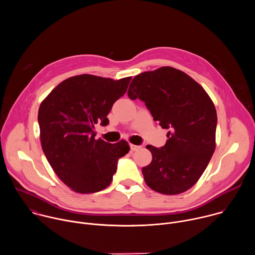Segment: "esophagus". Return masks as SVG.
I'll return each mask as SVG.
<instances>
[{"label": "esophagus", "instance_id": "obj_1", "mask_svg": "<svg viewBox=\"0 0 255 255\" xmlns=\"http://www.w3.org/2000/svg\"><path fill=\"white\" fill-rule=\"evenodd\" d=\"M130 148L132 151H136L140 148V146H138V145H135V144H130Z\"/></svg>", "mask_w": 255, "mask_h": 255}]
</instances>
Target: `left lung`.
I'll return each mask as SVG.
<instances>
[{
  "label": "left lung",
  "mask_w": 255,
  "mask_h": 255,
  "mask_svg": "<svg viewBox=\"0 0 255 255\" xmlns=\"http://www.w3.org/2000/svg\"><path fill=\"white\" fill-rule=\"evenodd\" d=\"M128 97L143 101L153 120L168 129L164 146H146L152 160L142 168L145 183L164 195L188 191L205 171L216 148L213 101L195 80L170 66L136 76Z\"/></svg>",
  "instance_id": "obj_1"
}]
</instances>
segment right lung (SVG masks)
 <instances>
[{
    "label": "right lung",
    "mask_w": 255,
    "mask_h": 255,
    "mask_svg": "<svg viewBox=\"0 0 255 255\" xmlns=\"http://www.w3.org/2000/svg\"><path fill=\"white\" fill-rule=\"evenodd\" d=\"M131 79L71 77L42 101L38 111L42 150L54 172L72 191L92 194L106 189L118 159L129 152L125 140L112 144L96 139L95 125L109 124L107 116L126 93Z\"/></svg>",
    "instance_id": "1"
}]
</instances>
